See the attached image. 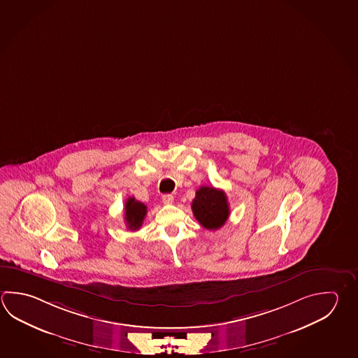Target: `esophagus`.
I'll return each mask as SVG.
<instances>
[{
  "instance_id": "obj_1",
  "label": "esophagus",
  "mask_w": 358,
  "mask_h": 358,
  "mask_svg": "<svg viewBox=\"0 0 358 358\" xmlns=\"http://www.w3.org/2000/svg\"><path fill=\"white\" fill-rule=\"evenodd\" d=\"M162 201L163 203H166V205H169V203H173V195H171V194H166V195H163Z\"/></svg>"
}]
</instances>
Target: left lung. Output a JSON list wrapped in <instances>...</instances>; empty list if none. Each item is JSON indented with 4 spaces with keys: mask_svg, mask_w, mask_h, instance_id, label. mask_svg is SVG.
Masks as SVG:
<instances>
[{
    "mask_svg": "<svg viewBox=\"0 0 358 358\" xmlns=\"http://www.w3.org/2000/svg\"><path fill=\"white\" fill-rule=\"evenodd\" d=\"M192 213L196 220L205 229L216 230L222 228L229 216V203L223 189L201 186L196 191L192 201Z\"/></svg>",
    "mask_w": 358,
    "mask_h": 358,
    "instance_id": "left-lung-1",
    "label": "left lung"
}]
</instances>
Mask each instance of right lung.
<instances>
[{"mask_svg":"<svg viewBox=\"0 0 358 358\" xmlns=\"http://www.w3.org/2000/svg\"><path fill=\"white\" fill-rule=\"evenodd\" d=\"M145 215H147V206L141 201L135 200L134 197H129L125 201V222H127L128 229H139L142 227Z\"/></svg>","mask_w":358,"mask_h":358,"instance_id":"1","label":"right lung"}]
</instances>
